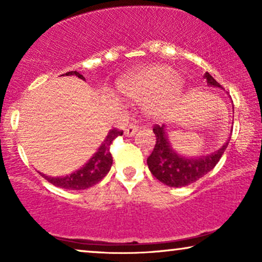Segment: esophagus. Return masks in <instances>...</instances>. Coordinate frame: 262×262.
<instances>
[{
	"label": "esophagus",
	"instance_id": "34e87169",
	"mask_svg": "<svg viewBox=\"0 0 262 262\" xmlns=\"http://www.w3.org/2000/svg\"><path fill=\"white\" fill-rule=\"evenodd\" d=\"M137 130H138L137 125L130 124L128 126H126V128H125L124 134H125V136H128V137H130V136H134L136 132H137Z\"/></svg>",
	"mask_w": 262,
	"mask_h": 262
}]
</instances>
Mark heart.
<instances>
[{
  "instance_id": "heart-1",
  "label": "heart",
  "mask_w": 262,
  "mask_h": 262,
  "mask_svg": "<svg viewBox=\"0 0 262 262\" xmlns=\"http://www.w3.org/2000/svg\"><path fill=\"white\" fill-rule=\"evenodd\" d=\"M118 89L126 98L144 101V112L152 119L169 114L182 89L181 78L166 66H150L120 78Z\"/></svg>"
}]
</instances>
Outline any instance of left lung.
<instances>
[{"instance_id":"left-lung-1","label":"left lung","mask_w":262,"mask_h":262,"mask_svg":"<svg viewBox=\"0 0 262 262\" xmlns=\"http://www.w3.org/2000/svg\"><path fill=\"white\" fill-rule=\"evenodd\" d=\"M204 78H206L207 84L211 87L222 88V85L209 73H205ZM152 131L156 137V144L151 155L146 160V163L154 177L170 187H184L203 178L213 169L229 144V142H227L221 149L211 155L192 159L179 155L171 148L164 125H155Z\"/></svg>"}]
</instances>
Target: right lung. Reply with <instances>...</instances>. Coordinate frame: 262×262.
<instances>
[{
  "instance_id": "right-lung-1",
  "label": "right lung",
  "mask_w": 262,
  "mask_h": 262,
  "mask_svg": "<svg viewBox=\"0 0 262 262\" xmlns=\"http://www.w3.org/2000/svg\"><path fill=\"white\" fill-rule=\"evenodd\" d=\"M70 75H74V76H77L81 80H84V77L80 73H77V71H69V73L66 74V76H70ZM62 76H64V75H62ZM121 135H123V131L117 130V128L111 130L108 135L106 136L105 141L100 145L98 151L93 155L92 159L83 167L74 171V173L66 175V177H49V175L42 173H40V175L45 180H48L50 184L64 189L81 191V189L92 187V186L98 184L99 181H101L110 171L113 163L112 155L110 152V146L114 139Z\"/></svg>"
}]
</instances>
